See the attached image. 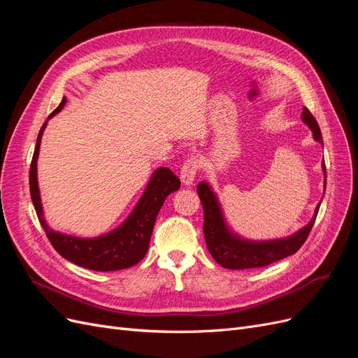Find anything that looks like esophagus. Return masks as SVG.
<instances>
[{"mask_svg":"<svg viewBox=\"0 0 358 358\" xmlns=\"http://www.w3.org/2000/svg\"><path fill=\"white\" fill-rule=\"evenodd\" d=\"M199 169H200V161L196 157H191L183 162V166L180 169V180L183 185H191L194 179H196Z\"/></svg>","mask_w":358,"mask_h":358,"instance_id":"obj_1","label":"esophagus"}]
</instances>
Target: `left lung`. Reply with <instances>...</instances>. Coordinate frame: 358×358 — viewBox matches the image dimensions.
Here are the masks:
<instances>
[{"label": "left lung", "mask_w": 358, "mask_h": 358, "mask_svg": "<svg viewBox=\"0 0 358 358\" xmlns=\"http://www.w3.org/2000/svg\"><path fill=\"white\" fill-rule=\"evenodd\" d=\"M301 119L313 131V138H315L317 142L322 143V137L317 119L313 117V115L309 112V109H306V107H303ZM322 170L326 173V164H324V162ZM197 192L201 200L204 213L203 233L206 239V246H208L209 252L216 263L231 270L264 267L275 262H279V259H282L288 255L296 254L301 248V245L306 242L320 210L318 204L315 215H313L310 222L306 227H303L299 233L287 237V239L272 242H248L230 234V231L227 230L218 200H216L215 194L212 192L208 183H199Z\"/></svg>", "instance_id": "left-lung-1"}]
</instances>
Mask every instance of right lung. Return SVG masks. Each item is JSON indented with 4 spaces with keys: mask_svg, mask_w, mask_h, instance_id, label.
I'll list each match as a JSON object with an SVG mask.
<instances>
[{
    "mask_svg": "<svg viewBox=\"0 0 358 358\" xmlns=\"http://www.w3.org/2000/svg\"><path fill=\"white\" fill-rule=\"evenodd\" d=\"M66 101V99H62L59 106L49 115L48 119L57 115ZM45 128L46 122L43 124L40 129L34 155H32L31 161L29 192L38 221L52 246L69 262L80 267L95 270V272H113V270H122L137 264L148 252L150 236H152L159 209L164 204L169 194L178 191L180 187L179 178L170 169H158L154 173L152 179H150L142 199L136 206V209L129 215V218L119 229L109 234L95 237V239H80V237L57 233L49 229L45 216H43L37 183V158L43 129Z\"/></svg>",
    "mask_w": 358,
    "mask_h": 358,
    "instance_id": "right-lung-1",
    "label": "right lung"
}]
</instances>
